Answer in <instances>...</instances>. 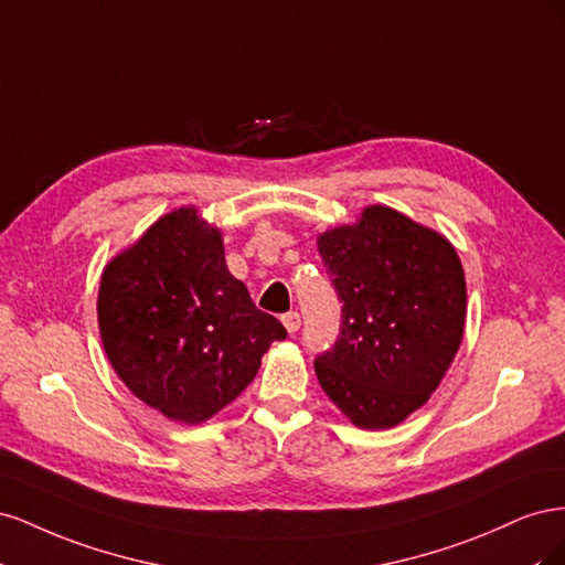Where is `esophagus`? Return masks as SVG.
<instances>
[{
  "instance_id": "1",
  "label": "esophagus",
  "mask_w": 565,
  "mask_h": 565,
  "mask_svg": "<svg viewBox=\"0 0 565 565\" xmlns=\"http://www.w3.org/2000/svg\"><path fill=\"white\" fill-rule=\"evenodd\" d=\"M282 324H285L289 334H295V332L299 330L301 318H299V313H297V311H289V313H285V316H282Z\"/></svg>"
}]
</instances>
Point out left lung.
<instances>
[{
  "mask_svg": "<svg viewBox=\"0 0 565 565\" xmlns=\"http://www.w3.org/2000/svg\"><path fill=\"white\" fill-rule=\"evenodd\" d=\"M318 252L344 301L334 347L316 358L318 382L355 426L391 429L429 401L459 349V256L440 233L384 204L324 231Z\"/></svg>",
  "mask_w": 565,
  "mask_h": 565,
  "instance_id": "obj_1",
  "label": "left lung"
}]
</instances>
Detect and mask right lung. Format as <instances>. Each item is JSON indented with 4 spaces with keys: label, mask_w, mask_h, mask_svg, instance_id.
Wrapping results in <instances>:
<instances>
[{
    "label": "right lung",
    "mask_w": 565,
    "mask_h": 565,
    "mask_svg": "<svg viewBox=\"0 0 565 565\" xmlns=\"http://www.w3.org/2000/svg\"><path fill=\"white\" fill-rule=\"evenodd\" d=\"M98 330L117 377L174 422L200 424L247 388L278 318L231 276L221 231L181 207L106 266Z\"/></svg>",
    "instance_id": "obj_1"
}]
</instances>
